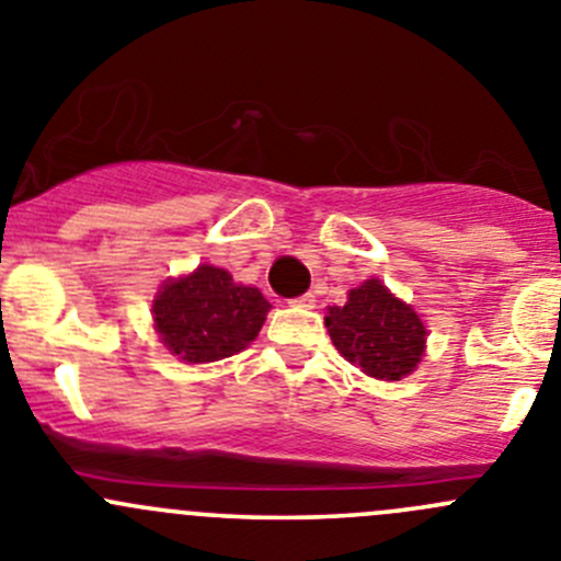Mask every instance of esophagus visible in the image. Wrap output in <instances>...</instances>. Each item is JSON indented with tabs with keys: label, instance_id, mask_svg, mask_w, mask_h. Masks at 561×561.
<instances>
[{
	"label": "esophagus",
	"instance_id": "34e87169",
	"mask_svg": "<svg viewBox=\"0 0 561 561\" xmlns=\"http://www.w3.org/2000/svg\"><path fill=\"white\" fill-rule=\"evenodd\" d=\"M293 307H301V309H312L314 307V296L312 293H304V296H298V298H293Z\"/></svg>",
	"mask_w": 561,
	"mask_h": 561
}]
</instances>
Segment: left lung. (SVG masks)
<instances>
[{
  "label": "left lung",
  "mask_w": 561,
  "mask_h": 561,
  "mask_svg": "<svg viewBox=\"0 0 561 561\" xmlns=\"http://www.w3.org/2000/svg\"><path fill=\"white\" fill-rule=\"evenodd\" d=\"M325 329L336 351L369 378L400 380L425 356L422 318L375 276L347 293L345 307H329Z\"/></svg>",
  "instance_id": "8db88e82"
}]
</instances>
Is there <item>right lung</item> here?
Segmentation results:
<instances>
[{
	"instance_id": "add662e5",
	"label": "right lung",
	"mask_w": 561,
	"mask_h": 561,
	"mask_svg": "<svg viewBox=\"0 0 561 561\" xmlns=\"http://www.w3.org/2000/svg\"><path fill=\"white\" fill-rule=\"evenodd\" d=\"M271 304L257 287L238 285L216 265H199L188 276L161 285L153 323L172 356L208 364L241 353L260 334Z\"/></svg>"
}]
</instances>
